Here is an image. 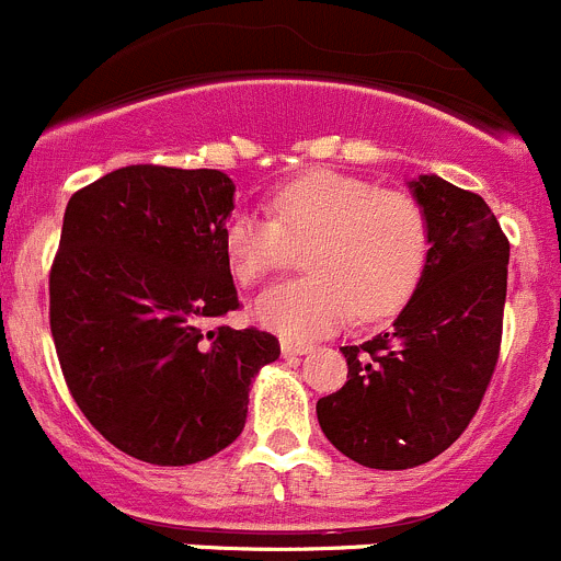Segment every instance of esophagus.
Segmentation results:
<instances>
[{
    "instance_id": "obj_1",
    "label": "esophagus",
    "mask_w": 561,
    "mask_h": 561,
    "mask_svg": "<svg viewBox=\"0 0 561 561\" xmlns=\"http://www.w3.org/2000/svg\"><path fill=\"white\" fill-rule=\"evenodd\" d=\"M310 343H302V341H291V337H283L280 341V352H283V357H297V354H305V352H310Z\"/></svg>"
}]
</instances>
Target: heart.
I'll return each mask as SVG.
<instances>
[{"mask_svg":"<svg viewBox=\"0 0 561 561\" xmlns=\"http://www.w3.org/2000/svg\"><path fill=\"white\" fill-rule=\"evenodd\" d=\"M273 218L237 213L224 248L242 286H262L308 248L310 275L275 286L253 305L267 330L286 337L324 335L357 313L379 321L398 313L417 288L431 256V220L409 191L363 176L310 171L270 198Z\"/></svg>","mask_w":561,"mask_h":561,"instance_id":"obj_1","label":"heart"}]
</instances>
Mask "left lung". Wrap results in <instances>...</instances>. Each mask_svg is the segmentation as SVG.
Returning a JSON list of instances; mask_svg holds the SVG:
<instances>
[{"instance_id": "left-lung-1", "label": "left lung", "mask_w": 561, "mask_h": 561, "mask_svg": "<svg viewBox=\"0 0 561 561\" xmlns=\"http://www.w3.org/2000/svg\"><path fill=\"white\" fill-rule=\"evenodd\" d=\"M431 220V256L390 332L343 346L348 376L316 414L327 439L368 469L434 461L467 431L502 348L510 242L477 193L412 182Z\"/></svg>"}]
</instances>
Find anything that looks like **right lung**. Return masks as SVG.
<instances>
[{
	"label": "right lung",
	"instance_id": "add662e5",
	"mask_svg": "<svg viewBox=\"0 0 561 561\" xmlns=\"http://www.w3.org/2000/svg\"><path fill=\"white\" fill-rule=\"evenodd\" d=\"M215 169L138 163L70 196L48 275V321L68 390L105 442L187 467L245 428L251 379L278 337L209 324L240 308Z\"/></svg>",
	"mask_w": 561,
	"mask_h": 561
}]
</instances>
